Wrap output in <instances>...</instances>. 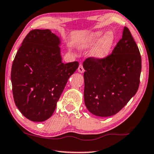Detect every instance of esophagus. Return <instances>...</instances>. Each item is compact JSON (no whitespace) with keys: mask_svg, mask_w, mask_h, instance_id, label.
I'll use <instances>...</instances> for the list:
<instances>
[{"mask_svg":"<svg viewBox=\"0 0 154 154\" xmlns=\"http://www.w3.org/2000/svg\"><path fill=\"white\" fill-rule=\"evenodd\" d=\"M78 71L81 73L84 72V69L83 66H82V64H80L79 66V68H78Z\"/></svg>","mask_w":154,"mask_h":154,"instance_id":"obj_1","label":"esophagus"}]
</instances>
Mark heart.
<instances>
[{"mask_svg": "<svg viewBox=\"0 0 154 154\" xmlns=\"http://www.w3.org/2000/svg\"><path fill=\"white\" fill-rule=\"evenodd\" d=\"M103 32L98 31L93 33L83 39L80 44V47L82 49H87L92 47L100 40L103 35ZM114 38L112 33H107L99 41L98 45L94 50V55L97 58H104L109 53Z\"/></svg>", "mask_w": 154, "mask_h": 154, "instance_id": "obj_1", "label": "heart"}]
</instances>
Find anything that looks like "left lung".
I'll use <instances>...</instances> for the list:
<instances>
[{
  "label": "left lung",
  "instance_id": "8db88e82",
  "mask_svg": "<svg viewBox=\"0 0 154 154\" xmlns=\"http://www.w3.org/2000/svg\"><path fill=\"white\" fill-rule=\"evenodd\" d=\"M84 64V103L94 115H114L137 93L142 59L127 27L112 54L101 58L88 57Z\"/></svg>",
  "mask_w": 154,
  "mask_h": 154
}]
</instances>
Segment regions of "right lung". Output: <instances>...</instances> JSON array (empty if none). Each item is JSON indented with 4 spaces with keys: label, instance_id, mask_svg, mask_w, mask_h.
<instances>
[{
    "label": "right lung",
    "instance_id": "add662e5",
    "mask_svg": "<svg viewBox=\"0 0 154 154\" xmlns=\"http://www.w3.org/2000/svg\"><path fill=\"white\" fill-rule=\"evenodd\" d=\"M60 39L49 29L32 30L17 51L11 70L15 105L28 119L51 117L77 61L63 63Z\"/></svg>",
    "mask_w": 154,
    "mask_h": 154
}]
</instances>
